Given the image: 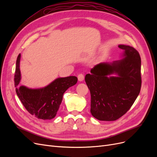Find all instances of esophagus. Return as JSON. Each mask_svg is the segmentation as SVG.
Instances as JSON below:
<instances>
[{
  "label": "esophagus",
  "instance_id": "34e87169",
  "mask_svg": "<svg viewBox=\"0 0 157 157\" xmlns=\"http://www.w3.org/2000/svg\"><path fill=\"white\" fill-rule=\"evenodd\" d=\"M84 75L83 74H79L78 75V80L80 82V81H82V80H84Z\"/></svg>",
  "mask_w": 157,
  "mask_h": 157
}]
</instances>
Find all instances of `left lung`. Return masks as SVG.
<instances>
[{
    "instance_id": "1",
    "label": "left lung",
    "mask_w": 157,
    "mask_h": 157,
    "mask_svg": "<svg viewBox=\"0 0 157 157\" xmlns=\"http://www.w3.org/2000/svg\"><path fill=\"white\" fill-rule=\"evenodd\" d=\"M121 59L96 65L85 77L91 95L90 113L96 119L113 121L129 110L140 92L141 58L132 46L119 44Z\"/></svg>"
}]
</instances>
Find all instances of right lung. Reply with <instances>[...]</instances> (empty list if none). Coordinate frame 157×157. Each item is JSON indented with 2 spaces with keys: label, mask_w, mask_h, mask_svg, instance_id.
I'll return each instance as SVG.
<instances>
[{
  "label": "right lung",
  "mask_w": 157,
  "mask_h": 157,
  "mask_svg": "<svg viewBox=\"0 0 157 157\" xmlns=\"http://www.w3.org/2000/svg\"><path fill=\"white\" fill-rule=\"evenodd\" d=\"M21 54L16 60L14 84L16 92L23 106L32 115L42 120L54 118L62 101L64 92L77 84L78 78L75 76L58 78L46 86L32 89L19 85L21 80L20 63Z\"/></svg>",
  "instance_id": "1"
}]
</instances>
